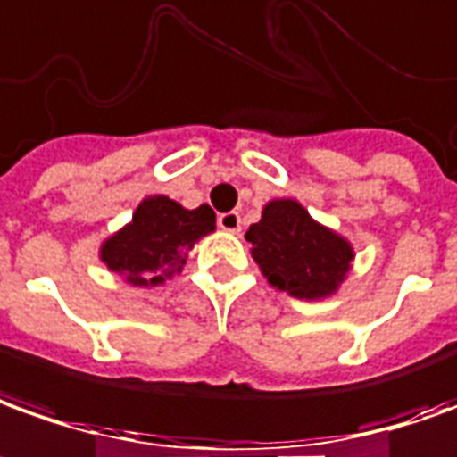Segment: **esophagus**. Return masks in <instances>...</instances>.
<instances>
[{
  "label": "esophagus",
  "mask_w": 457,
  "mask_h": 457,
  "mask_svg": "<svg viewBox=\"0 0 457 457\" xmlns=\"http://www.w3.org/2000/svg\"><path fill=\"white\" fill-rule=\"evenodd\" d=\"M219 228L228 231V234H238V231H241V216H238V211L221 213V216H219Z\"/></svg>",
  "instance_id": "obj_1"
}]
</instances>
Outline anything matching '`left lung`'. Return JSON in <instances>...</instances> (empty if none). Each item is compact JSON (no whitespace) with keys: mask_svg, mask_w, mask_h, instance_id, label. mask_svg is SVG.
<instances>
[{"mask_svg":"<svg viewBox=\"0 0 457 457\" xmlns=\"http://www.w3.org/2000/svg\"><path fill=\"white\" fill-rule=\"evenodd\" d=\"M246 241L266 281L301 301L336 294L355 259L351 241L316 221L295 198L269 201Z\"/></svg>","mask_w":457,"mask_h":457,"instance_id":"1","label":"left lung"}]
</instances>
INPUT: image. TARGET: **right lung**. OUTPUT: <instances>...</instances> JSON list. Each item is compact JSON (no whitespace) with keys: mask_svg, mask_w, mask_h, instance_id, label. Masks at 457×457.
Returning a JSON list of instances; mask_svg holds the SVG:
<instances>
[{"mask_svg":"<svg viewBox=\"0 0 457 457\" xmlns=\"http://www.w3.org/2000/svg\"><path fill=\"white\" fill-rule=\"evenodd\" d=\"M213 231L216 213L211 206L184 209L174 198L156 194L144 198L131 221L104 241L99 259L129 286L151 288L181 273L188 251Z\"/></svg>","mask_w":457,"mask_h":457,"instance_id":"1","label":"right lung"}]
</instances>
